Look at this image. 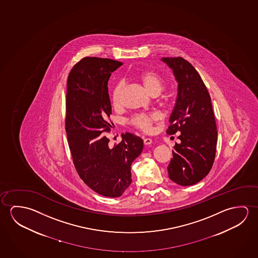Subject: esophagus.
Masks as SVG:
<instances>
[{"label":"esophagus","instance_id":"obj_1","mask_svg":"<svg viewBox=\"0 0 258 258\" xmlns=\"http://www.w3.org/2000/svg\"><path fill=\"white\" fill-rule=\"evenodd\" d=\"M143 143L145 145H150V144H152V140L151 138H144L143 139Z\"/></svg>","mask_w":258,"mask_h":258}]
</instances>
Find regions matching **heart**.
Here are the masks:
<instances>
[{
	"mask_svg": "<svg viewBox=\"0 0 258 258\" xmlns=\"http://www.w3.org/2000/svg\"><path fill=\"white\" fill-rule=\"evenodd\" d=\"M138 79L144 89L150 95L160 94L164 88V80L160 74L153 71H143L137 74ZM123 83L122 82L115 83L111 90L110 98L113 106L119 107L122 103V92H123ZM160 119V115L156 113L144 114L140 113L131 116L129 119V123L133 126L143 132H151L153 123Z\"/></svg>",
	"mask_w": 258,
	"mask_h": 258,
	"instance_id": "b5f03b06",
	"label": "heart"
}]
</instances>
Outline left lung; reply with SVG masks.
<instances>
[{
	"mask_svg": "<svg viewBox=\"0 0 258 258\" xmlns=\"http://www.w3.org/2000/svg\"><path fill=\"white\" fill-rule=\"evenodd\" d=\"M161 60L172 69L178 83L167 134L180 132V143L172 152L168 176L180 185H192L208 175L215 159L218 133L211 97L200 74L189 61L182 57Z\"/></svg>",
	"mask_w": 258,
	"mask_h": 258,
	"instance_id": "obj_1",
	"label": "left lung"
}]
</instances>
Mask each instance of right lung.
<instances>
[{
  "label": "right lung",
  "instance_id": "obj_1",
  "mask_svg": "<svg viewBox=\"0 0 258 258\" xmlns=\"http://www.w3.org/2000/svg\"><path fill=\"white\" fill-rule=\"evenodd\" d=\"M122 64L107 58H83L67 80L66 130L74 166L90 188L106 197H121L128 188L132 163L143 149L142 138L130 133L113 148L106 137L112 112L107 82Z\"/></svg>",
  "mask_w": 258,
  "mask_h": 258
}]
</instances>
